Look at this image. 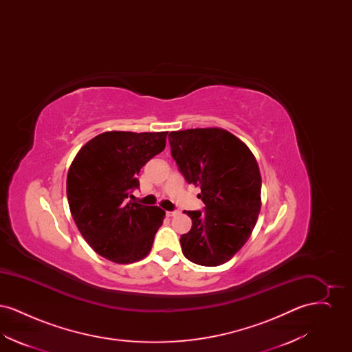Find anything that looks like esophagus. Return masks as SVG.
<instances>
[{"label":"esophagus","instance_id":"34e87169","mask_svg":"<svg viewBox=\"0 0 352 352\" xmlns=\"http://www.w3.org/2000/svg\"><path fill=\"white\" fill-rule=\"evenodd\" d=\"M178 214V211H166V215L168 217H174V215H177Z\"/></svg>","mask_w":352,"mask_h":352}]
</instances>
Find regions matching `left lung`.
Instances as JSON below:
<instances>
[{
    "mask_svg": "<svg viewBox=\"0 0 352 352\" xmlns=\"http://www.w3.org/2000/svg\"><path fill=\"white\" fill-rule=\"evenodd\" d=\"M171 157L188 184L201 187L203 210L187 211L192 227L181 236L184 257L203 267L232 258L250 239L261 207L254 155L234 134L187 129L168 134Z\"/></svg>",
    "mask_w": 352,
    "mask_h": 352,
    "instance_id": "1",
    "label": "left lung"
}]
</instances>
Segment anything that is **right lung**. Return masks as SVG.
Segmentation results:
<instances>
[{
    "label": "right lung",
    "mask_w": 352,
    "mask_h": 352,
    "mask_svg": "<svg viewBox=\"0 0 352 352\" xmlns=\"http://www.w3.org/2000/svg\"><path fill=\"white\" fill-rule=\"evenodd\" d=\"M168 132H105L76 154L67 175L71 215L89 247L118 264L144 258L162 226L160 207L128 201L148 161L165 149Z\"/></svg>",
    "instance_id": "1"
}]
</instances>
